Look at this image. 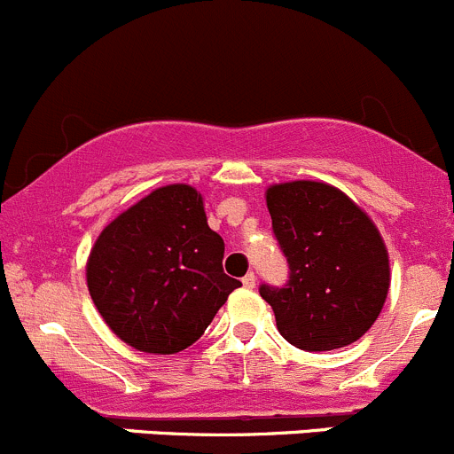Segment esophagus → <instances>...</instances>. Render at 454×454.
<instances>
[{
	"label": "esophagus",
	"instance_id": "1",
	"mask_svg": "<svg viewBox=\"0 0 454 454\" xmlns=\"http://www.w3.org/2000/svg\"><path fill=\"white\" fill-rule=\"evenodd\" d=\"M241 283H244V287H248V290H253V287L256 286V277H254V272H248V274H246V277L241 278Z\"/></svg>",
	"mask_w": 454,
	"mask_h": 454
}]
</instances>
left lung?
<instances>
[{
    "mask_svg": "<svg viewBox=\"0 0 454 454\" xmlns=\"http://www.w3.org/2000/svg\"><path fill=\"white\" fill-rule=\"evenodd\" d=\"M272 232L287 259L281 287L261 283L290 345L332 351L364 336L388 292V254L373 222L342 191L323 182L268 189Z\"/></svg>",
    "mask_w": 454,
    "mask_h": 454,
    "instance_id": "8db88e82",
    "label": "left lung"
}]
</instances>
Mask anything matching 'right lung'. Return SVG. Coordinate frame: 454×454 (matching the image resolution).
<instances>
[{
  "mask_svg": "<svg viewBox=\"0 0 454 454\" xmlns=\"http://www.w3.org/2000/svg\"><path fill=\"white\" fill-rule=\"evenodd\" d=\"M223 239L186 184L153 191L114 219L91 248L87 287L114 333L146 354L200 340L241 281L223 272Z\"/></svg>",
  "mask_w": 454,
  "mask_h": 454,
  "instance_id": "add662e5",
  "label": "right lung"
}]
</instances>
